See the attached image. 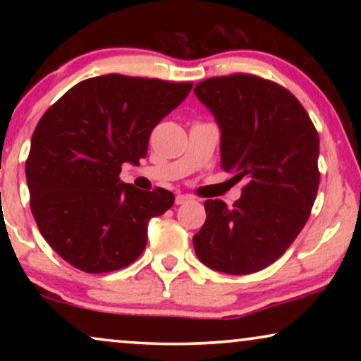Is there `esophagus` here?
Listing matches in <instances>:
<instances>
[{
    "label": "esophagus",
    "instance_id": "1",
    "mask_svg": "<svg viewBox=\"0 0 361 361\" xmlns=\"http://www.w3.org/2000/svg\"><path fill=\"white\" fill-rule=\"evenodd\" d=\"M190 200H194V197L182 195V194L176 195V205H184V204H187V202H190Z\"/></svg>",
    "mask_w": 361,
    "mask_h": 361
}]
</instances>
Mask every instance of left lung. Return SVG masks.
Instances as JSON below:
<instances>
[{"instance_id":"obj_1","label":"left lung","mask_w":361,"mask_h":361,"mask_svg":"<svg viewBox=\"0 0 361 361\" xmlns=\"http://www.w3.org/2000/svg\"><path fill=\"white\" fill-rule=\"evenodd\" d=\"M194 92L220 128L221 169L248 180L230 209L205 202L195 255L220 273H256L289 248L309 219L320 179L319 135L298 98L264 78L214 77Z\"/></svg>"}]
</instances>
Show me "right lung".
I'll use <instances>...</instances> for the list:
<instances>
[{
  "mask_svg": "<svg viewBox=\"0 0 361 361\" xmlns=\"http://www.w3.org/2000/svg\"><path fill=\"white\" fill-rule=\"evenodd\" d=\"M194 83L93 77L72 87L39 120L26 161L31 212L44 240L85 273L131 264L147 243V224L174 204L166 189L120 180L140 166L151 131Z\"/></svg>",
  "mask_w": 361,
  "mask_h": 361,
  "instance_id": "add662e5",
  "label": "right lung"
}]
</instances>
